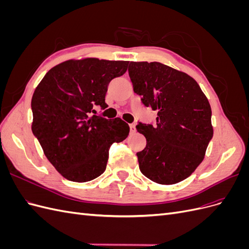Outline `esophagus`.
I'll use <instances>...</instances> for the list:
<instances>
[{"mask_svg": "<svg viewBox=\"0 0 249 249\" xmlns=\"http://www.w3.org/2000/svg\"><path fill=\"white\" fill-rule=\"evenodd\" d=\"M130 130H131V133H135V132H136V126H135L134 124H130Z\"/></svg>", "mask_w": 249, "mask_h": 249, "instance_id": "1", "label": "esophagus"}]
</instances>
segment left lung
I'll list each match as a JSON object with an SVG mask.
<instances>
[{
	"instance_id": "obj_1",
	"label": "left lung",
	"mask_w": 249,
	"mask_h": 249,
	"mask_svg": "<svg viewBox=\"0 0 249 249\" xmlns=\"http://www.w3.org/2000/svg\"><path fill=\"white\" fill-rule=\"evenodd\" d=\"M134 92L157 111V124L138 123L146 138L137 153L143 176L161 185L184 180L202 162L213 137L212 110L197 82L160 62H130Z\"/></svg>"
}]
</instances>
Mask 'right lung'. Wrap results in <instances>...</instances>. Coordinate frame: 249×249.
<instances>
[{"label": "right lung", "mask_w": 249, "mask_h": 249, "mask_svg": "<svg viewBox=\"0 0 249 249\" xmlns=\"http://www.w3.org/2000/svg\"><path fill=\"white\" fill-rule=\"evenodd\" d=\"M127 64L97 58L69 60L51 69L36 87L32 132L66 179L84 183L100 177L106 170L110 146L129 135L130 126L123 119L104 118L94 110L108 107L109 83L123 76Z\"/></svg>", "instance_id": "1"}]
</instances>
